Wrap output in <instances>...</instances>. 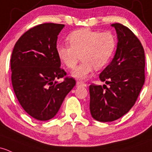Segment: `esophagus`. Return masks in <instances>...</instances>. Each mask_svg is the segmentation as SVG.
Wrapping results in <instances>:
<instances>
[{"label": "esophagus", "mask_w": 152, "mask_h": 152, "mask_svg": "<svg viewBox=\"0 0 152 152\" xmlns=\"http://www.w3.org/2000/svg\"><path fill=\"white\" fill-rule=\"evenodd\" d=\"M76 85L84 86V87H86V86H87V84H86L85 83L83 82V81H76Z\"/></svg>", "instance_id": "obj_1"}]
</instances>
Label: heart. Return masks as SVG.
Segmentation results:
<instances>
[{
    "label": "heart",
    "instance_id": "b5f03b06",
    "mask_svg": "<svg viewBox=\"0 0 152 152\" xmlns=\"http://www.w3.org/2000/svg\"><path fill=\"white\" fill-rule=\"evenodd\" d=\"M69 44L57 47L58 57L70 69L76 67L81 57L80 65L72 75L79 79L88 78L95 69L105 66L114 53L116 40L111 32H103L83 28L75 30L68 36Z\"/></svg>",
    "mask_w": 152,
    "mask_h": 152
}]
</instances>
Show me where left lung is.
Masks as SVG:
<instances>
[{
	"label": "left lung",
	"instance_id": "left-lung-1",
	"mask_svg": "<svg viewBox=\"0 0 152 152\" xmlns=\"http://www.w3.org/2000/svg\"><path fill=\"white\" fill-rule=\"evenodd\" d=\"M117 33L116 53L100 73L103 86H89V109L99 122H112L127 114L136 102L145 81L144 49L131 30L120 23L111 25Z\"/></svg>",
	"mask_w": 152,
	"mask_h": 152
}]
</instances>
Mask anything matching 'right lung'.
Returning a JSON list of instances; mask_svg holds the SVG:
<instances>
[{"instance_id":"add662e5","label":"right lung","mask_w":152,"mask_h":152,"mask_svg":"<svg viewBox=\"0 0 152 152\" xmlns=\"http://www.w3.org/2000/svg\"><path fill=\"white\" fill-rule=\"evenodd\" d=\"M65 25L44 23L18 39L11 58L12 82L16 97L30 116L40 121L58 112L65 96L76 85L60 68L57 53L59 33ZM63 77L62 83L56 80Z\"/></svg>"}]
</instances>
